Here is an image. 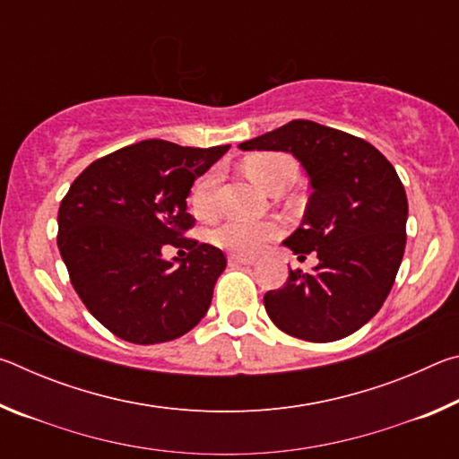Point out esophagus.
Segmentation results:
<instances>
[{"label": "esophagus", "mask_w": 459, "mask_h": 459, "mask_svg": "<svg viewBox=\"0 0 459 459\" xmlns=\"http://www.w3.org/2000/svg\"><path fill=\"white\" fill-rule=\"evenodd\" d=\"M257 261L255 257H247V255H230L229 263L230 265H253Z\"/></svg>", "instance_id": "esophagus-1"}]
</instances>
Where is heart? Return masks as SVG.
<instances>
[{
	"label": "heart",
	"instance_id": "b5f03b06",
	"mask_svg": "<svg viewBox=\"0 0 459 459\" xmlns=\"http://www.w3.org/2000/svg\"><path fill=\"white\" fill-rule=\"evenodd\" d=\"M247 172L255 180L273 190L290 178H295V164L285 153H259L247 161ZM222 180V169L214 166L206 169L190 190V208L198 219H211L216 212V198H219V186ZM281 232V222L275 219L267 221H247V219H229L221 227L212 230V243L216 247L230 251L235 255H253L259 253L263 247L277 238Z\"/></svg>",
	"mask_w": 459,
	"mask_h": 459
}]
</instances>
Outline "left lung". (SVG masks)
<instances>
[{
	"label": "left lung",
	"instance_id": "obj_1",
	"mask_svg": "<svg viewBox=\"0 0 459 459\" xmlns=\"http://www.w3.org/2000/svg\"><path fill=\"white\" fill-rule=\"evenodd\" d=\"M238 147L293 153L312 188L304 222L283 245L320 263L312 273L291 269L281 290L265 293L271 322L307 342L351 336L385 304L405 253L401 178L375 145L306 119Z\"/></svg>",
	"mask_w": 459,
	"mask_h": 459
}]
</instances>
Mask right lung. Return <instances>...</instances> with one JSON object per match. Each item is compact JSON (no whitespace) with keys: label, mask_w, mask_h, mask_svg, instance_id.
Returning <instances> with one entry per match:
<instances>
[{"label":"right lung","mask_w":459,"mask_h":459,"mask_svg":"<svg viewBox=\"0 0 459 459\" xmlns=\"http://www.w3.org/2000/svg\"><path fill=\"white\" fill-rule=\"evenodd\" d=\"M229 147L147 139L92 161L62 198V261L82 304L115 336L160 344L208 312L227 257L186 237L194 227L186 198ZM164 244L189 251L180 266L160 259Z\"/></svg>","instance_id":"right-lung-1"}]
</instances>
